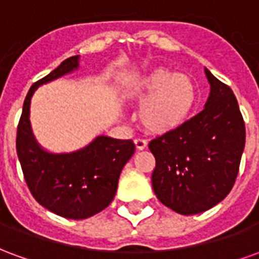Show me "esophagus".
<instances>
[{
  "instance_id": "1",
  "label": "esophagus",
  "mask_w": 259,
  "mask_h": 259,
  "mask_svg": "<svg viewBox=\"0 0 259 259\" xmlns=\"http://www.w3.org/2000/svg\"><path fill=\"white\" fill-rule=\"evenodd\" d=\"M135 144L137 150H144V148L147 147V141L143 140V139H136Z\"/></svg>"
}]
</instances>
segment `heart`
<instances>
[{"instance_id": "heart-1", "label": "heart", "mask_w": 259, "mask_h": 259, "mask_svg": "<svg viewBox=\"0 0 259 259\" xmlns=\"http://www.w3.org/2000/svg\"><path fill=\"white\" fill-rule=\"evenodd\" d=\"M127 97L141 104L139 120L147 132L166 135L190 118L198 91L190 74L155 68L127 85Z\"/></svg>"}]
</instances>
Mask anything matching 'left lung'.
Returning a JSON list of instances; mask_svg holds the SVG:
<instances>
[{
    "label": "left lung",
    "instance_id": "8db88e82",
    "mask_svg": "<svg viewBox=\"0 0 259 259\" xmlns=\"http://www.w3.org/2000/svg\"><path fill=\"white\" fill-rule=\"evenodd\" d=\"M204 72L211 85L204 109L148 146L157 162L154 193L182 215L208 211L230 193L244 151V120L233 91Z\"/></svg>",
    "mask_w": 259,
    "mask_h": 259
}]
</instances>
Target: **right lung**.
<instances>
[{"mask_svg":"<svg viewBox=\"0 0 259 259\" xmlns=\"http://www.w3.org/2000/svg\"><path fill=\"white\" fill-rule=\"evenodd\" d=\"M79 61L80 55L65 59L31 85L16 135V152L30 193L40 205L68 219H85L105 209L116 194L122 169L135 154L132 140L102 135L70 152H51L38 144L30 123L31 97L40 85L77 70Z\"/></svg>","mask_w":259,"mask_h":259,"instance_id":"right-lung-1","label":"right lung"}]
</instances>
